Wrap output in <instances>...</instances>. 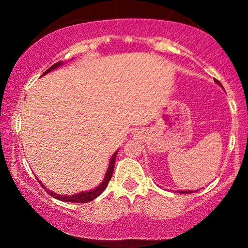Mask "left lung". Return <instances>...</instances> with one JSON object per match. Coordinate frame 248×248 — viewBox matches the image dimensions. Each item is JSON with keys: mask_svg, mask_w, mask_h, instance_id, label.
I'll use <instances>...</instances> for the list:
<instances>
[{"mask_svg": "<svg viewBox=\"0 0 248 248\" xmlns=\"http://www.w3.org/2000/svg\"><path fill=\"white\" fill-rule=\"evenodd\" d=\"M216 81V84H218L219 86H221V84L220 82H219L218 80H215ZM177 192H179V193H192V192H195V190H179V191H177Z\"/></svg>", "mask_w": 248, "mask_h": 248, "instance_id": "1", "label": "left lung"}]
</instances>
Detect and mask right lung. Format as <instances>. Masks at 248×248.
Masks as SVG:
<instances>
[{"label": "right lung", "mask_w": 248, "mask_h": 248, "mask_svg": "<svg viewBox=\"0 0 248 248\" xmlns=\"http://www.w3.org/2000/svg\"><path fill=\"white\" fill-rule=\"evenodd\" d=\"M62 64H64V62H56V64H53L52 66L49 67V69L45 71V72L43 73L42 76L47 75V73H50L51 71L58 69V67H61ZM118 152H119V150H116V152L112 155V157H110V160H109V164H108L107 171H106V173H105L104 179H102L101 183L99 184L98 186H95L94 189L87 190V191H81V192H79V193H75V195H59V193H56V192L51 191V190L47 189V187L45 186L44 184H43L38 178H37V179H38L39 183L42 184V186L44 187V190H46V191L49 192L50 196H52L53 198L58 199V201L69 202V203H88V202L93 201V199H95L96 197H98V196H100L101 193L104 192V190L106 189V186H108V182L110 181V178H112V175H113V171H114V163H115L116 154H118Z\"/></svg>", "instance_id": "add662e5"}]
</instances>
